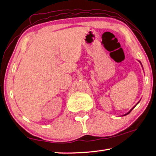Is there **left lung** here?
I'll use <instances>...</instances> for the list:
<instances>
[{"label":"left lung","instance_id":"obj_1","mask_svg":"<svg viewBox=\"0 0 156 156\" xmlns=\"http://www.w3.org/2000/svg\"><path fill=\"white\" fill-rule=\"evenodd\" d=\"M132 109H131V111H130V112H129V113H126V114H125V115H127V114H129V113H130V112H131V111H132Z\"/></svg>","mask_w":156,"mask_h":156}]
</instances>
